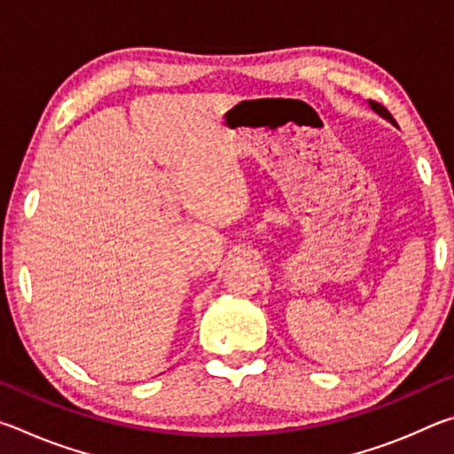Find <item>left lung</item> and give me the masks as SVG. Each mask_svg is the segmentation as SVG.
Instances as JSON below:
<instances>
[{
  "mask_svg": "<svg viewBox=\"0 0 454 454\" xmlns=\"http://www.w3.org/2000/svg\"><path fill=\"white\" fill-rule=\"evenodd\" d=\"M368 104H371V107H372V110H374L376 114H379V116H382L384 120H388V121H390V124H395V126H396V121H395V118H393V116H390V112L387 110V107H384V106H380L379 102H372V99H371V102H368Z\"/></svg>",
  "mask_w": 454,
  "mask_h": 454,
  "instance_id": "left-lung-1",
  "label": "left lung"
}]
</instances>
